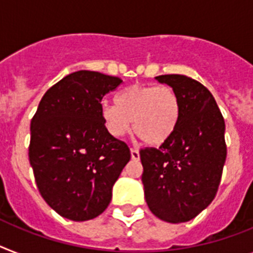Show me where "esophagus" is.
Segmentation results:
<instances>
[{
  "instance_id": "obj_1",
  "label": "esophagus",
  "mask_w": 253,
  "mask_h": 253,
  "mask_svg": "<svg viewBox=\"0 0 253 253\" xmlns=\"http://www.w3.org/2000/svg\"><path fill=\"white\" fill-rule=\"evenodd\" d=\"M131 158L135 159V161H137V159L140 158V153L137 149H133V148H131Z\"/></svg>"
}]
</instances>
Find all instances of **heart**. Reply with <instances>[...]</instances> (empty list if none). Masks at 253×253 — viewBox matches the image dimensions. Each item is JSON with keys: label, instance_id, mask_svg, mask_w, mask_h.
Instances as JSON below:
<instances>
[{"label": "heart", "instance_id": "obj_1", "mask_svg": "<svg viewBox=\"0 0 253 253\" xmlns=\"http://www.w3.org/2000/svg\"><path fill=\"white\" fill-rule=\"evenodd\" d=\"M181 113L180 97L166 84H132L120 91L116 104L103 103L100 117L107 132L122 137L131 130L143 143L161 145L175 132Z\"/></svg>", "mask_w": 253, "mask_h": 253}]
</instances>
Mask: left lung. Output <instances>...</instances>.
Wrapping results in <instances>:
<instances>
[{
  "label": "left lung",
  "mask_w": 253,
  "mask_h": 253,
  "mask_svg": "<svg viewBox=\"0 0 253 253\" xmlns=\"http://www.w3.org/2000/svg\"><path fill=\"white\" fill-rule=\"evenodd\" d=\"M177 92L181 113L175 132L157 148L140 150L148 207L163 221L185 222L213 201L226 159L225 121L215 97L182 74L156 77Z\"/></svg>",
  "instance_id": "obj_1"
}]
</instances>
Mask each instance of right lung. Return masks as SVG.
Returning <instances> with one entry per match:
<instances>
[{
    "label": "right lung",
    "mask_w": 253,
    "mask_h": 253,
    "mask_svg": "<svg viewBox=\"0 0 253 253\" xmlns=\"http://www.w3.org/2000/svg\"><path fill=\"white\" fill-rule=\"evenodd\" d=\"M122 80L91 71L68 74L50 87L31 121L29 162L51 209L73 221L105 211L130 148L103 125V97Z\"/></svg>",
    "instance_id": "1"
}]
</instances>
